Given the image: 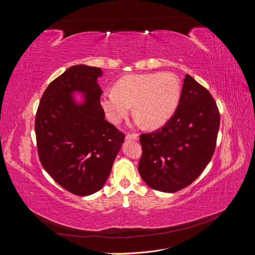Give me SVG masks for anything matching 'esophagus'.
I'll return each instance as SVG.
<instances>
[{"instance_id": "esophagus-1", "label": "esophagus", "mask_w": 255, "mask_h": 255, "mask_svg": "<svg viewBox=\"0 0 255 255\" xmlns=\"http://www.w3.org/2000/svg\"><path fill=\"white\" fill-rule=\"evenodd\" d=\"M138 137H139V135H138L137 133H127L126 135V138L127 139H133V140H137Z\"/></svg>"}]
</instances>
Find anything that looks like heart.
Returning <instances> with one entry per match:
<instances>
[{
    "label": "heart",
    "instance_id": "1",
    "mask_svg": "<svg viewBox=\"0 0 255 255\" xmlns=\"http://www.w3.org/2000/svg\"><path fill=\"white\" fill-rule=\"evenodd\" d=\"M180 83L171 73L133 74L121 79L102 95V106L111 121L120 122L134 105L137 121L146 128L164 125L180 100Z\"/></svg>",
    "mask_w": 255,
    "mask_h": 255
}]
</instances>
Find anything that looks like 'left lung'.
Masks as SVG:
<instances>
[{
  "label": "left lung",
  "instance_id": "obj_1",
  "mask_svg": "<svg viewBox=\"0 0 255 255\" xmlns=\"http://www.w3.org/2000/svg\"><path fill=\"white\" fill-rule=\"evenodd\" d=\"M219 125L214 98L186 74L172 117L164 127L139 136L142 154L138 171L145 184L164 192L187 187L212 159Z\"/></svg>",
  "mask_w": 255,
  "mask_h": 255
}]
</instances>
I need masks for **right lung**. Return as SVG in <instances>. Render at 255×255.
<instances>
[{
    "instance_id": "obj_1",
    "label": "right lung",
    "mask_w": 255,
    "mask_h": 255,
    "mask_svg": "<svg viewBox=\"0 0 255 255\" xmlns=\"http://www.w3.org/2000/svg\"><path fill=\"white\" fill-rule=\"evenodd\" d=\"M100 68L75 65L44 90L36 113L38 156L44 170L61 187L76 196H89L103 187L125 134L105 120L100 103ZM74 91L85 96L76 105Z\"/></svg>"
}]
</instances>
